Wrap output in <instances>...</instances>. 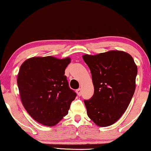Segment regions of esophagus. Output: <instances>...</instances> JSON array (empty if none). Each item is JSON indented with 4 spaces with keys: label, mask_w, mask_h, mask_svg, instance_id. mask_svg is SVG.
Masks as SVG:
<instances>
[{
    "label": "esophagus",
    "mask_w": 151,
    "mask_h": 151,
    "mask_svg": "<svg viewBox=\"0 0 151 151\" xmlns=\"http://www.w3.org/2000/svg\"><path fill=\"white\" fill-rule=\"evenodd\" d=\"M76 93H77V94H78V96H81V94H82V90H81V88H78V89H77V90H76Z\"/></svg>",
    "instance_id": "esophagus-1"
}]
</instances>
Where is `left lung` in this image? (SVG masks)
<instances>
[{
    "label": "left lung",
    "instance_id": "left-lung-1",
    "mask_svg": "<svg viewBox=\"0 0 151 151\" xmlns=\"http://www.w3.org/2000/svg\"><path fill=\"white\" fill-rule=\"evenodd\" d=\"M94 87L93 96L84 100L88 117L99 127H108L126 111L135 90L137 68L133 57L111 50L96 55H85Z\"/></svg>",
    "mask_w": 151,
    "mask_h": 151
}]
</instances>
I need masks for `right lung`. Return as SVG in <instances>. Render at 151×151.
Here are the masks:
<instances>
[{"mask_svg":"<svg viewBox=\"0 0 151 151\" xmlns=\"http://www.w3.org/2000/svg\"><path fill=\"white\" fill-rule=\"evenodd\" d=\"M70 59L32 57L21 65L17 83L22 105L34 120L54 126L66 116L76 93L70 88L65 70Z\"/></svg>","mask_w":151,"mask_h":151,"instance_id":"add662e5","label":"right lung"}]
</instances>
